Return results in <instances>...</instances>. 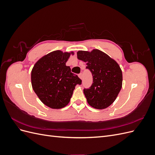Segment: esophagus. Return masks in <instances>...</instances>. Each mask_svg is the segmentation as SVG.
I'll return each mask as SVG.
<instances>
[{
	"label": "esophagus",
	"mask_w": 155,
	"mask_h": 155,
	"mask_svg": "<svg viewBox=\"0 0 155 155\" xmlns=\"http://www.w3.org/2000/svg\"><path fill=\"white\" fill-rule=\"evenodd\" d=\"M78 76H79V78H80L81 79H82V78H83V74H82V73H80V74H79L78 75Z\"/></svg>",
	"instance_id": "1"
}]
</instances>
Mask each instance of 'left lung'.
I'll use <instances>...</instances> for the list:
<instances>
[{
  "mask_svg": "<svg viewBox=\"0 0 155 155\" xmlns=\"http://www.w3.org/2000/svg\"><path fill=\"white\" fill-rule=\"evenodd\" d=\"M78 58L87 63L91 72L93 83L84 88L88 104L97 109L109 107L118 96L122 87V72L116 61L100 50L78 51Z\"/></svg>",
  "mask_w": 155,
  "mask_h": 155,
  "instance_id": "obj_1",
  "label": "left lung"
}]
</instances>
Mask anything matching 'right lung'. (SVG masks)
<instances>
[{
	"mask_svg": "<svg viewBox=\"0 0 155 155\" xmlns=\"http://www.w3.org/2000/svg\"><path fill=\"white\" fill-rule=\"evenodd\" d=\"M71 54L54 51L37 61L32 68V88L40 100L51 109L67 105L75 87L81 84V79L66 66Z\"/></svg>",
	"mask_w": 155,
	"mask_h": 155,
	"instance_id": "1",
	"label": "right lung"
}]
</instances>
